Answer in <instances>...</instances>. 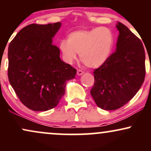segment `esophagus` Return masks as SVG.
Returning <instances> with one entry per match:
<instances>
[{
	"instance_id": "obj_1",
	"label": "esophagus",
	"mask_w": 151,
	"mask_h": 151,
	"mask_svg": "<svg viewBox=\"0 0 151 151\" xmlns=\"http://www.w3.org/2000/svg\"><path fill=\"white\" fill-rule=\"evenodd\" d=\"M77 74L78 76H81V75H82L83 74H84V72H83V71L80 70H78Z\"/></svg>"
}]
</instances>
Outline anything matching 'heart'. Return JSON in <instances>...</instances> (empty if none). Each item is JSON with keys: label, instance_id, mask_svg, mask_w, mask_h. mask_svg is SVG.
Returning a JSON list of instances; mask_svg holds the SVG:
<instances>
[{"label": "heart", "instance_id": "obj_1", "mask_svg": "<svg viewBox=\"0 0 151 151\" xmlns=\"http://www.w3.org/2000/svg\"><path fill=\"white\" fill-rule=\"evenodd\" d=\"M114 45V35L108 27H98L90 30L70 32L67 40H62L59 48L65 62L72 64L79 53L86 67L98 68L108 61Z\"/></svg>", "mask_w": 151, "mask_h": 151}]
</instances>
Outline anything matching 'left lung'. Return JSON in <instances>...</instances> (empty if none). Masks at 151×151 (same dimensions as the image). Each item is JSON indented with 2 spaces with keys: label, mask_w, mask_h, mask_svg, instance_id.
<instances>
[{
  "label": "left lung",
  "mask_w": 151,
  "mask_h": 151,
  "mask_svg": "<svg viewBox=\"0 0 151 151\" xmlns=\"http://www.w3.org/2000/svg\"><path fill=\"white\" fill-rule=\"evenodd\" d=\"M119 35L116 51L104 65L94 70L90 91L96 104L104 110H116L132 99L145 79V50L141 41L125 25H116Z\"/></svg>",
  "instance_id": "8db88e82"
}]
</instances>
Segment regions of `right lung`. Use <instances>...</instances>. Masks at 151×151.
<instances>
[{"label": "right lung", "mask_w": 151, "mask_h": 151, "mask_svg": "<svg viewBox=\"0 0 151 151\" xmlns=\"http://www.w3.org/2000/svg\"><path fill=\"white\" fill-rule=\"evenodd\" d=\"M61 25L30 24L19 31L8 46L10 85L20 101L35 111L56 106L65 94L67 81L77 73L62 61L60 49L52 44Z\"/></svg>", "instance_id": "add662e5"}]
</instances>
